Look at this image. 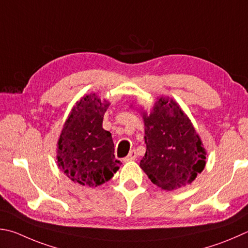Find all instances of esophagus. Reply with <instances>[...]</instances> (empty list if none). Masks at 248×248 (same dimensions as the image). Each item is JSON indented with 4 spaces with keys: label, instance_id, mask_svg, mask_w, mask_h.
Returning a JSON list of instances; mask_svg holds the SVG:
<instances>
[{
    "label": "esophagus",
    "instance_id": "1",
    "mask_svg": "<svg viewBox=\"0 0 248 248\" xmlns=\"http://www.w3.org/2000/svg\"><path fill=\"white\" fill-rule=\"evenodd\" d=\"M136 158H137V152L133 150V151H131V152L129 153V155L125 157L124 160V161H131V160H134Z\"/></svg>",
    "mask_w": 248,
    "mask_h": 248
}]
</instances>
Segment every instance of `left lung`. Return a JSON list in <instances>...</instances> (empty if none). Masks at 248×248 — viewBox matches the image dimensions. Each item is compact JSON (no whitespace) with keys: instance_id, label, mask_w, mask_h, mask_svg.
I'll list each match as a JSON object with an SVG mask.
<instances>
[{"instance_id":"obj_1","label":"left lung","mask_w":248,"mask_h":248,"mask_svg":"<svg viewBox=\"0 0 248 248\" xmlns=\"http://www.w3.org/2000/svg\"><path fill=\"white\" fill-rule=\"evenodd\" d=\"M145 155L140 167L166 191L192 183L206 165V152L194 127L177 102L160 97L150 115L143 112Z\"/></svg>"}]
</instances>
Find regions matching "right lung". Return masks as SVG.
<instances>
[{
  "label": "right lung",
  "mask_w": 248,
  "mask_h": 248,
  "mask_svg": "<svg viewBox=\"0 0 248 248\" xmlns=\"http://www.w3.org/2000/svg\"><path fill=\"white\" fill-rule=\"evenodd\" d=\"M108 106L95 93L83 96L71 109L58 140V167L81 186H101L121 165L115 158L111 134L102 124Z\"/></svg>",
  "instance_id": "1"
}]
</instances>
